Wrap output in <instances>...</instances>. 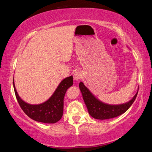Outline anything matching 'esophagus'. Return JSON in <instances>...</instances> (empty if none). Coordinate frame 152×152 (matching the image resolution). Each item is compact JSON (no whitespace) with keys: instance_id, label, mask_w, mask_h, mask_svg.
I'll return each mask as SVG.
<instances>
[{"instance_id":"1","label":"esophagus","mask_w":152,"mask_h":152,"mask_svg":"<svg viewBox=\"0 0 152 152\" xmlns=\"http://www.w3.org/2000/svg\"><path fill=\"white\" fill-rule=\"evenodd\" d=\"M82 76L81 73L80 72L77 71V72H76L74 74V80H78L81 79Z\"/></svg>"}]
</instances>
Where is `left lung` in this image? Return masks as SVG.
<instances>
[{
	"instance_id": "obj_1",
	"label": "left lung",
	"mask_w": 152,
	"mask_h": 152,
	"mask_svg": "<svg viewBox=\"0 0 152 152\" xmlns=\"http://www.w3.org/2000/svg\"><path fill=\"white\" fill-rule=\"evenodd\" d=\"M79 88L82 92L84 101L88 109V113L94 119L104 120L112 119L122 115L127 111L133 102L135 101L137 92L132 100L121 104H109L104 103L102 101L96 99L89 89L84 85L83 82H80L79 84Z\"/></svg>"
}]
</instances>
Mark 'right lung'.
<instances>
[{
  "mask_svg": "<svg viewBox=\"0 0 152 152\" xmlns=\"http://www.w3.org/2000/svg\"><path fill=\"white\" fill-rule=\"evenodd\" d=\"M73 85L72 76L64 78L48 101L38 104H31L20 99L15 86V96L20 108L31 119L45 123H56L63 115L64 98L68 88Z\"/></svg>",
  "mask_w": 152,
  "mask_h": 152,
  "instance_id": "obj_1",
  "label": "right lung"
}]
</instances>
